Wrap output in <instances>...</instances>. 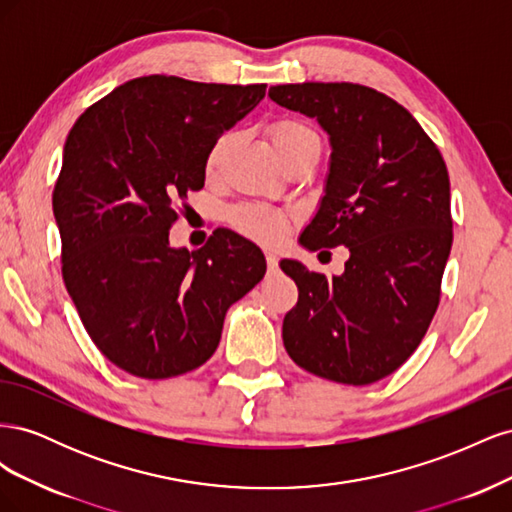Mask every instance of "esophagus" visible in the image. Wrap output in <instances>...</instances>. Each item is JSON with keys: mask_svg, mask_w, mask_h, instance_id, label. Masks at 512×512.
<instances>
[{"mask_svg": "<svg viewBox=\"0 0 512 512\" xmlns=\"http://www.w3.org/2000/svg\"><path fill=\"white\" fill-rule=\"evenodd\" d=\"M265 258H267V267H269L271 271L277 269V265H280V258H277V254H273V252H267Z\"/></svg>", "mask_w": 512, "mask_h": 512, "instance_id": "obj_1", "label": "esophagus"}]
</instances>
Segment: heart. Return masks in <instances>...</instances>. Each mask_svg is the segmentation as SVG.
Masks as SVG:
<instances>
[{
    "label": "heart",
    "mask_w": 512,
    "mask_h": 512,
    "mask_svg": "<svg viewBox=\"0 0 512 512\" xmlns=\"http://www.w3.org/2000/svg\"><path fill=\"white\" fill-rule=\"evenodd\" d=\"M271 145L277 153V158L284 160L292 151H299L309 145L320 147L318 134L299 119H280L271 123L269 128ZM232 141V134H222L207 153L205 170L207 175L218 173V166L224 158V153ZM228 222L243 237L258 241L262 245H277L290 230V215L282 209H275L262 203H245L237 205L228 211Z\"/></svg>",
    "instance_id": "heart-1"
}]
</instances>
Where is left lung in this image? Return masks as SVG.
Masks as SVG:
<instances>
[{"instance_id":"1","label":"left lung","mask_w":512,"mask_h":512,"mask_svg":"<svg viewBox=\"0 0 512 512\" xmlns=\"http://www.w3.org/2000/svg\"><path fill=\"white\" fill-rule=\"evenodd\" d=\"M269 98L331 136L327 190L301 245L350 252L333 277L280 262L299 288L284 316L286 352L320 378L378 382L410 359L440 303L453 245L442 153L404 106L365 85H277Z\"/></svg>"}]
</instances>
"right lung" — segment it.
<instances>
[{
  "label": "right lung",
  "instance_id": "1",
  "mask_svg": "<svg viewBox=\"0 0 512 512\" xmlns=\"http://www.w3.org/2000/svg\"><path fill=\"white\" fill-rule=\"evenodd\" d=\"M265 89L141 76L91 104L66 138L53 190L61 275L91 342L132 376L209 361L226 309L267 271L260 247L228 228L194 252L168 243L179 205L205 185L211 145Z\"/></svg>",
  "mask_w": 512,
  "mask_h": 512
}]
</instances>
